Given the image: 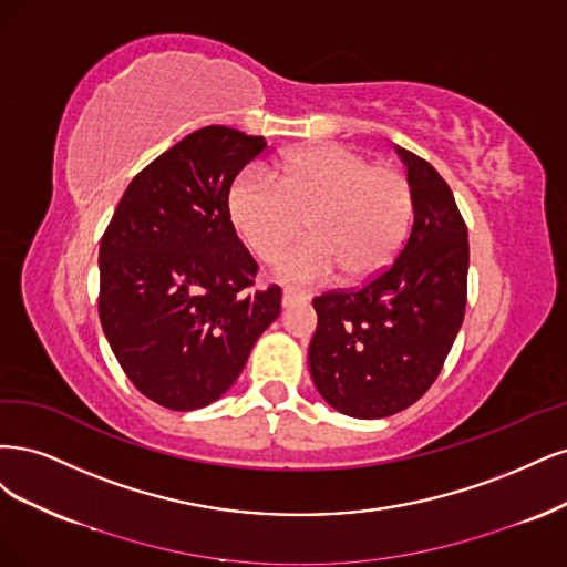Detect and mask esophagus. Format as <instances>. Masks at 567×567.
<instances>
[{"instance_id":"1","label":"esophagus","mask_w":567,"mask_h":567,"mask_svg":"<svg viewBox=\"0 0 567 567\" xmlns=\"http://www.w3.org/2000/svg\"><path fill=\"white\" fill-rule=\"evenodd\" d=\"M308 299H310V295H306V291H301V289H291V287L282 289V306H291V303L308 301Z\"/></svg>"}]
</instances>
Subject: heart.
Segmentation results:
<instances>
[{"mask_svg":"<svg viewBox=\"0 0 567 567\" xmlns=\"http://www.w3.org/2000/svg\"><path fill=\"white\" fill-rule=\"evenodd\" d=\"M228 214L264 261L276 259L308 221L313 237L278 259V272L291 282H322L337 270L346 282H368L403 249L414 195L403 172L320 143L285 155L276 176L245 169L228 190Z\"/></svg>","mask_w":567,"mask_h":567,"instance_id":"heart-1","label":"heart"}]
</instances>
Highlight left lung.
I'll return each mask as SVG.
<instances>
[{"instance_id": "1", "label": "left lung", "mask_w": 567, "mask_h": 567, "mask_svg": "<svg viewBox=\"0 0 567 567\" xmlns=\"http://www.w3.org/2000/svg\"><path fill=\"white\" fill-rule=\"evenodd\" d=\"M414 195V224L395 261L355 289L313 299L308 364L334 410L381 419L414 405L443 370L464 322L468 230L445 178L398 148Z\"/></svg>"}]
</instances>
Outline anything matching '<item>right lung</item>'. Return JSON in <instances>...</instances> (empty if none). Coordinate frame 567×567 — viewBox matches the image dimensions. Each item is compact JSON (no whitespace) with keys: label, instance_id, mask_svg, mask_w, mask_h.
<instances>
[{"label":"right lung","instance_id":"1","mask_svg":"<svg viewBox=\"0 0 567 567\" xmlns=\"http://www.w3.org/2000/svg\"><path fill=\"white\" fill-rule=\"evenodd\" d=\"M264 136L205 126L138 172L101 237L99 318L124 374L153 403L188 412L221 398L280 316L282 289H251L257 261L228 190Z\"/></svg>","mask_w":567,"mask_h":567}]
</instances>
